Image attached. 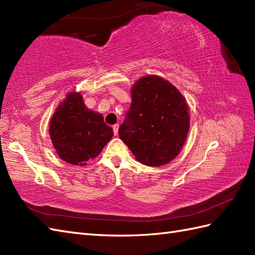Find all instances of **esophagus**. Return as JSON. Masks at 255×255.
I'll return each mask as SVG.
<instances>
[{
  "instance_id": "1",
  "label": "esophagus",
  "mask_w": 255,
  "mask_h": 255,
  "mask_svg": "<svg viewBox=\"0 0 255 255\" xmlns=\"http://www.w3.org/2000/svg\"><path fill=\"white\" fill-rule=\"evenodd\" d=\"M118 129H119V125L118 124L114 125L113 130H114V134H115V136H117V134H118Z\"/></svg>"
}]
</instances>
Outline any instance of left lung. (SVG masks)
Returning <instances> with one entry per match:
<instances>
[{
    "instance_id": "1",
    "label": "left lung",
    "mask_w": 255,
    "mask_h": 255,
    "mask_svg": "<svg viewBox=\"0 0 255 255\" xmlns=\"http://www.w3.org/2000/svg\"><path fill=\"white\" fill-rule=\"evenodd\" d=\"M130 93V110L119 137L142 164H167L180 154L188 134L191 117L185 97L154 74L137 80Z\"/></svg>"
}]
</instances>
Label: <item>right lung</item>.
Wrapping results in <instances>:
<instances>
[{
  "label": "right lung",
  "instance_id": "obj_1",
  "mask_svg": "<svg viewBox=\"0 0 255 255\" xmlns=\"http://www.w3.org/2000/svg\"><path fill=\"white\" fill-rule=\"evenodd\" d=\"M49 134L57 154L73 165L95 159L113 137L112 127L100 113L85 106L80 92H69L49 121Z\"/></svg>",
  "mask_w": 255,
  "mask_h": 255
}]
</instances>
